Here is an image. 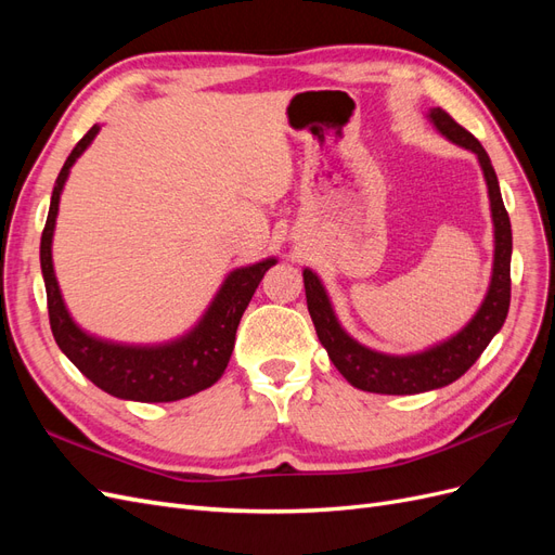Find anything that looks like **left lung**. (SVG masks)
I'll list each match as a JSON object with an SVG mask.
<instances>
[{
  "instance_id": "left-lung-1",
  "label": "left lung",
  "mask_w": 555,
  "mask_h": 555,
  "mask_svg": "<svg viewBox=\"0 0 555 555\" xmlns=\"http://www.w3.org/2000/svg\"><path fill=\"white\" fill-rule=\"evenodd\" d=\"M428 120L435 125L444 139L456 143L469 153H475L479 166L483 171L486 188H489L491 201V220H493V273L489 282V292H486L479 310L475 317L451 338L433 345L424 351H414V354H384L371 347L361 345L359 340L340 326L338 317L333 312L331 298L324 289L322 280L312 273L310 268L304 271L306 282V298L308 310L312 317L314 331L319 335V343L328 351V359L338 367L340 375L361 391L371 393H389V396H412L424 393L433 389H442V386L456 382L465 375L473 363L481 357V351L489 347L493 335L502 328L509 312V298H512V224L509 215L502 204L498 176L493 171V164L486 155L481 143L463 129L449 113L442 108H430Z\"/></svg>"
}]
</instances>
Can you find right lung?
<instances>
[{"instance_id":"right-lung-1","label":"right lung","mask_w":555,"mask_h":555,"mask_svg":"<svg viewBox=\"0 0 555 555\" xmlns=\"http://www.w3.org/2000/svg\"><path fill=\"white\" fill-rule=\"evenodd\" d=\"M94 125L66 157L50 196L48 220L41 233V273L48 296V317L55 343L78 371L99 389L137 402H173L208 389L227 371L236 331L247 304L255 296L261 278L278 259L241 266L231 271L215 294L212 304L198 322L176 340L162 345L111 343L82 331L64 306L53 268V233L60 210V194L72 166L86 153L99 133Z\"/></svg>"}]
</instances>
